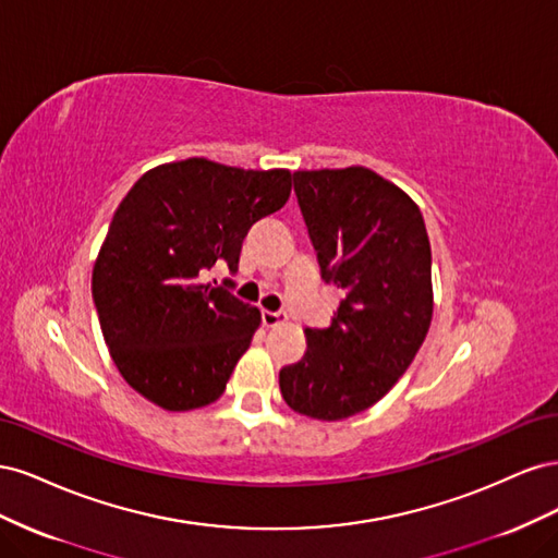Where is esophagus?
<instances>
[{
	"instance_id": "1",
	"label": "esophagus",
	"mask_w": 558,
	"mask_h": 558,
	"mask_svg": "<svg viewBox=\"0 0 558 558\" xmlns=\"http://www.w3.org/2000/svg\"><path fill=\"white\" fill-rule=\"evenodd\" d=\"M263 324L267 326V328H275V326H279V324H283L286 318H289V314H286L283 310H279V312H269V310H263Z\"/></svg>"
}]
</instances>
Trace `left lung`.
I'll use <instances>...</instances> for the list:
<instances>
[{"mask_svg": "<svg viewBox=\"0 0 558 558\" xmlns=\"http://www.w3.org/2000/svg\"><path fill=\"white\" fill-rule=\"evenodd\" d=\"M320 279L344 298L307 351L281 367L291 410L340 421L373 408L404 375L433 318L430 242L408 193L365 167L295 172Z\"/></svg>", "mask_w": 558, "mask_h": 558, "instance_id": "obj_1", "label": "left lung"}]
</instances>
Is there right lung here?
Returning <instances> with one entry per match:
<instances>
[{"label":"right lung","instance_id":"obj_1","mask_svg":"<svg viewBox=\"0 0 558 558\" xmlns=\"http://www.w3.org/2000/svg\"><path fill=\"white\" fill-rule=\"evenodd\" d=\"M291 172H253L205 158L160 165L118 205L93 267V300L118 373L162 410L223 396L260 312L207 281L238 272L251 226L279 211Z\"/></svg>","mask_w":558,"mask_h":558}]
</instances>
